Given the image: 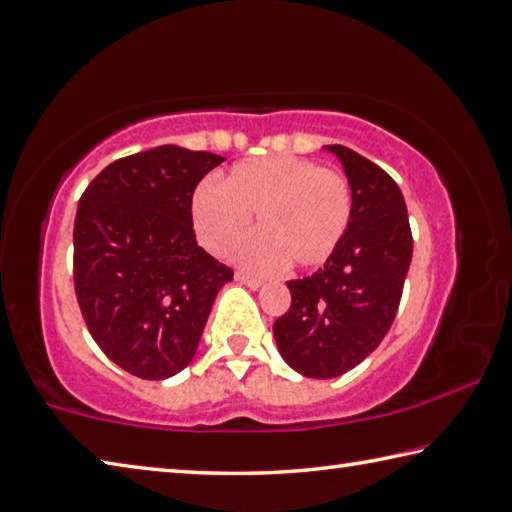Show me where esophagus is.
I'll return each mask as SVG.
<instances>
[{
  "label": "esophagus",
  "mask_w": 512,
  "mask_h": 512,
  "mask_svg": "<svg viewBox=\"0 0 512 512\" xmlns=\"http://www.w3.org/2000/svg\"><path fill=\"white\" fill-rule=\"evenodd\" d=\"M235 280H237L239 284H246V287H248V289H253V291H257V289H259V287H262V284H264L262 280H259V277H253V275H246V273H241V271H239V273L235 275Z\"/></svg>",
  "instance_id": "1"
}]
</instances>
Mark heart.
<instances>
[{
  "label": "heart",
  "instance_id": "obj_1",
  "mask_svg": "<svg viewBox=\"0 0 512 512\" xmlns=\"http://www.w3.org/2000/svg\"><path fill=\"white\" fill-rule=\"evenodd\" d=\"M250 214L264 230L241 241L235 257L259 273L323 264L341 244L352 216L348 180L293 155H266L235 164L221 187L203 183L192 196L201 244L221 255L244 235Z\"/></svg>",
  "mask_w": 512,
  "mask_h": 512
}]
</instances>
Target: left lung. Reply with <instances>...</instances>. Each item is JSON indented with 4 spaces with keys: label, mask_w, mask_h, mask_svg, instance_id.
Wrapping results in <instances>:
<instances>
[{
    "label": "left lung",
    "mask_w": 512,
    "mask_h": 512,
    "mask_svg": "<svg viewBox=\"0 0 512 512\" xmlns=\"http://www.w3.org/2000/svg\"><path fill=\"white\" fill-rule=\"evenodd\" d=\"M323 149L339 158L348 178L350 225L323 268L287 282L291 309L273 325L282 359L311 379L339 377L377 348L395 320L413 255L395 180L348 146Z\"/></svg>",
    "instance_id": "obj_1"
}]
</instances>
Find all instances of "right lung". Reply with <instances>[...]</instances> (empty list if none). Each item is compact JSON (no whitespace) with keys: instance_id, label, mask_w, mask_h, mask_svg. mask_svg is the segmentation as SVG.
I'll use <instances>...</instances> for the list:
<instances>
[{"instance_id":"add662e5","label":"right lung","mask_w":512,"mask_h":512,"mask_svg":"<svg viewBox=\"0 0 512 512\" xmlns=\"http://www.w3.org/2000/svg\"><path fill=\"white\" fill-rule=\"evenodd\" d=\"M225 158L164 144L108 164L74 221V287L92 339L140 379L192 363L232 271L196 244L192 196Z\"/></svg>"}]
</instances>
